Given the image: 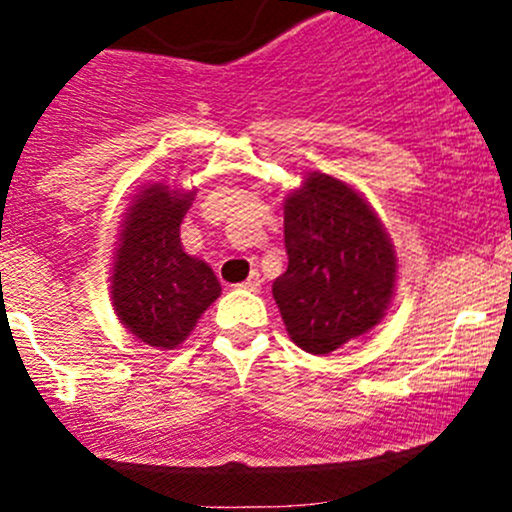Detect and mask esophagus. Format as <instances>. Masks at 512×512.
<instances>
[{
    "instance_id": "obj_1",
    "label": "esophagus",
    "mask_w": 512,
    "mask_h": 512,
    "mask_svg": "<svg viewBox=\"0 0 512 512\" xmlns=\"http://www.w3.org/2000/svg\"><path fill=\"white\" fill-rule=\"evenodd\" d=\"M260 287H262L260 272H252V275L240 285V289H245V292H260Z\"/></svg>"
}]
</instances>
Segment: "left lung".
<instances>
[{
    "label": "left lung",
    "instance_id": "8db88e82",
    "mask_svg": "<svg viewBox=\"0 0 512 512\" xmlns=\"http://www.w3.org/2000/svg\"><path fill=\"white\" fill-rule=\"evenodd\" d=\"M287 272L272 285L297 347L329 354L369 332L391 302L396 257L374 210L342 180L312 173L285 205Z\"/></svg>",
    "mask_w": 512,
    "mask_h": 512
}]
</instances>
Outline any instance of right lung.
<instances>
[{
    "mask_svg": "<svg viewBox=\"0 0 512 512\" xmlns=\"http://www.w3.org/2000/svg\"><path fill=\"white\" fill-rule=\"evenodd\" d=\"M188 205L190 195L151 185L138 195L116 250L113 304L126 329L151 347H178L220 294L213 270L180 245Z\"/></svg>",
    "mask_w": 512,
    "mask_h": 512,
    "instance_id": "obj_1",
    "label": "right lung"
}]
</instances>
